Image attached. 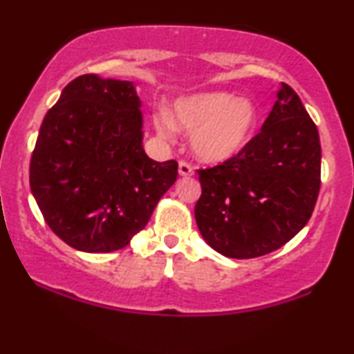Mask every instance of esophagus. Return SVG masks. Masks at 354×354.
<instances>
[{"instance_id": "1", "label": "esophagus", "mask_w": 354, "mask_h": 354, "mask_svg": "<svg viewBox=\"0 0 354 354\" xmlns=\"http://www.w3.org/2000/svg\"><path fill=\"white\" fill-rule=\"evenodd\" d=\"M178 171H180L181 176H185V178H189L194 174L193 166H191L189 163H186V161H180V165H178Z\"/></svg>"}]
</instances>
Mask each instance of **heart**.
<instances>
[{"label":"heart","mask_w":354,"mask_h":354,"mask_svg":"<svg viewBox=\"0 0 354 354\" xmlns=\"http://www.w3.org/2000/svg\"><path fill=\"white\" fill-rule=\"evenodd\" d=\"M158 133L171 140L176 126L191 135V146L206 163H221L248 145L258 126V111L246 98L226 91H211L183 98L174 106V120L158 115Z\"/></svg>","instance_id":"b5f03b06"}]
</instances>
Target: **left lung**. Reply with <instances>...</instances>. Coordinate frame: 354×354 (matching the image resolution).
I'll use <instances>...</instances> for the list:
<instances>
[{
	"instance_id": "left-lung-1",
	"label": "left lung",
	"mask_w": 354,
	"mask_h": 354,
	"mask_svg": "<svg viewBox=\"0 0 354 354\" xmlns=\"http://www.w3.org/2000/svg\"><path fill=\"white\" fill-rule=\"evenodd\" d=\"M198 176L194 218L214 251L250 259L286 245L310 221L321 185L319 135L299 96L283 83L261 131Z\"/></svg>"
}]
</instances>
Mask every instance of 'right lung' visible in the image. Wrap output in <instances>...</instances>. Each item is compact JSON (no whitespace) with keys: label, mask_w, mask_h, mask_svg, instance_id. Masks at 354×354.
<instances>
[{"label":"right lung","mask_w":354,"mask_h":354,"mask_svg":"<svg viewBox=\"0 0 354 354\" xmlns=\"http://www.w3.org/2000/svg\"><path fill=\"white\" fill-rule=\"evenodd\" d=\"M140 106L131 81L83 75L44 116L31 193L53 233L75 250L124 248L176 181V161L145 153Z\"/></svg>","instance_id":"right-lung-1"}]
</instances>
